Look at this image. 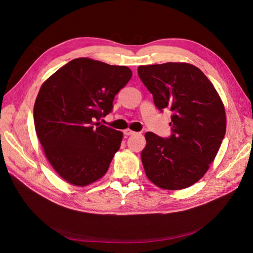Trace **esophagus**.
<instances>
[{
    "mask_svg": "<svg viewBox=\"0 0 253 253\" xmlns=\"http://www.w3.org/2000/svg\"><path fill=\"white\" fill-rule=\"evenodd\" d=\"M123 132H124V134H125L126 136H130V135H134V134H135V132L130 130V129H125Z\"/></svg>",
    "mask_w": 253,
    "mask_h": 253,
    "instance_id": "obj_1",
    "label": "esophagus"
}]
</instances>
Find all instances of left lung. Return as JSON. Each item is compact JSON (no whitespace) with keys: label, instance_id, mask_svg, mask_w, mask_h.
<instances>
[{"label":"left lung","instance_id":"1","mask_svg":"<svg viewBox=\"0 0 253 253\" xmlns=\"http://www.w3.org/2000/svg\"><path fill=\"white\" fill-rule=\"evenodd\" d=\"M138 76L157 109L171 112V135L145 133L141 161L148 178L165 190L197 182L225 134V112L214 86L197 66L183 62L141 65Z\"/></svg>","mask_w":253,"mask_h":253}]
</instances>
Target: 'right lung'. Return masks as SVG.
<instances>
[{"instance_id": "add662e5", "label": "right lung", "mask_w": 253, "mask_h": 253, "mask_svg": "<svg viewBox=\"0 0 253 253\" xmlns=\"http://www.w3.org/2000/svg\"><path fill=\"white\" fill-rule=\"evenodd\" d=\"M132 77L124 65L76 58L47 79L39 91L34 121L46 158L68 182L84 187L102 177L119 151L121 131L95 121Z\"/></svg>"}]
</instances>
